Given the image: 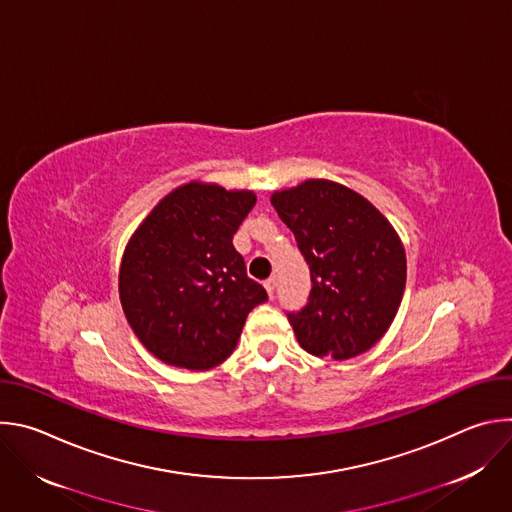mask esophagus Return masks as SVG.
Masks as SVG:
<instances>
[{
  "label": "esophagus",
  "mask_w": 512,
  "mask_h": 512,
  "mask_svg": "<svg viewBox=\"0 0 512 512\" xmlns=\"http://www.w3.org/2000/svg\"><path fill=\"white\" fill-rule=\"evenodd\" d=\"M263 285H265V289H267L269 298H273V296H275V285H277V281H275V279H265Z\"/></svg>",
  "instance_id": "34e87169"
}]
</instances>
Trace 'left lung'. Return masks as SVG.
Returning a JSON list of instances; mask_svg holds the SVG:
<instances>
[{
  "mask_svg": "<svg viewBox=\"0 0 512 512\" xmlns=\"http://www.w3.org/2000/svg\"><path fill=\"white\" fill-rule=\"evenodd\" d=\"M271 204L310 265L308 304L287 312L300 346L334 360L367 352L389 330L405 291L399 235L367 198L330 180L273 192Z\"/></svg>",
  "mask_w": 512,
  "mask_h": 512,
  "instance_id": "left-lung-1",
  "label": "left lung"
}]
</instances>
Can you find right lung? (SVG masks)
<instances>
[{
  "label": "right lung",
  "instance_id": "right-lung-1",
  "mask_svg": "<svg viewBox=\"0 0 512 512\" xmlns=\"http://www.w3.org/2000/svg\"><path fill=\"white\" fill-rule=\"evenodd\" d=\"M251 190L188 182L172 190L129 239L119 300L156 358L208 371L237 346L249 312L267 302L233 235L255 206Z\"/></svg>",
  "mask_w": 512,
  "mask_h": 512
}]
</instances>
